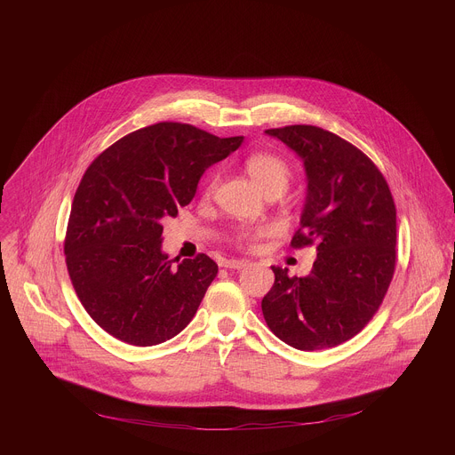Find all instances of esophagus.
I'll return each mask as SVG.
<instances>
[{
  "label": "esophagus",
  "mask_w": 455,
  "mask_h": 455,
  "mask_svg": "<svg viewBox=\"0 0 455 455\" xmlns=\"http://www.w3.org/2000/svg\"><path fill=\"white\" fill-rule=\"evenodd\" d=\"M246 265H248V261H244V259H223V261L220 263V267L230 268V270H241Z\"/></svg>",
  "instance_id": "obj_1"
}]
</instances>
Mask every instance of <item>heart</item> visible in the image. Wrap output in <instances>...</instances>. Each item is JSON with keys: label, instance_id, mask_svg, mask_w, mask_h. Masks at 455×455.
Returning a JSON list of instances; mask_svg holds the SVG:
<instances>
[{"label": "heart", "instance_id": "heart-1", "mask_svg": "<svg viewBox=\"0 0 455 455\" xmlns=\"http://www.w3.org/2000/svg\"><path fill=\"white\" fill-rule=\"evenodd\" d=\"M244 169L250 178L265 192H283L291 178V171L288 164L272 153H255L246 158ZM216 185V178L207 183V192H211ZM267 234V228H239L235 230V239L244 244H253L259 237Z\"/></svg>", "mask_w": 455, "mask_h": 455}]
</instances>
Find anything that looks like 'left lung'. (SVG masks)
I'll list each match as a JSON object with an SVG mask.
<instances>
[{
    "mask_svg": "<svg viewBox=\"0 0 455 455\" xmlns=\"http://www.w3.org/2000/svg\"><path fill=\"white\" fill-rule=\"evenodd\" d=\"M304 162L307 190L293 248L316 244L306 277L272 267L261 307L268 328L300 351L335 347L378 311L396 268V207L383 174L358 148L316 125L267 129Z\"/></svg>",
    "mask_w": 455,
    "mask_h": 455,
    "instance_id": "left-lung-1",
    "label": "left lung"
}]
</instances>
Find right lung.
<instances>
[{"mask_svg":"<svg viewBox=\"0 0 455 455\" xmlns=\"http://www.w3.org/2000/svg\"><path fill=\"white\" fill-rule=\"evenodd\" d=\"M241 142L190 124L158 122L122 137L86 169L64 255L81 304L106 333L132 346H156L196 315L218 265L198 253L174 268L162 251V221L176 218L202 174Z\"/></svg>","mask_w":455,"mask_h":455,"instance_id":"right-lung-1","label":"right lung"}]
</instances>
